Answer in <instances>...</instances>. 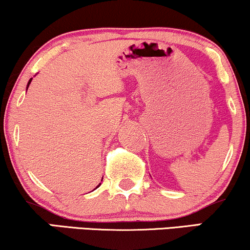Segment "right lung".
I'll list each match as a JSON object with an SVG mask.
<instances>
[{
    "label": "right lung",
    "instance_id": "1",
    "mask_svg": "<svg viewBox=\"0 0 250 250\" xmlns=\"http://www.w3.org/2000/svg\"><path fill=\"white\" fill-rule=\"evenodd\" d=\"M31 80H32V79H31ZM31 80H30V81H29V83H27V87H29V85H30V83H31ZM100 186H101V184H100ZM97 188V187H96ZM96 188H95V189H96Z\"/></svg>",
    "mask_w": 250,
    "mask_h": 250
}]
</instances>
